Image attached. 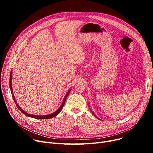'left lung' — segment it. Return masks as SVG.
Listing matches in <instances>:
<instances>
[{
  "mask_svg": "<svg viewBox=\"0 0 153 153\" xmlns=\"http://www.w3.org/2000/svg\"><path fill=\"white\" fill-rule=\"evenodd\" d=\"M91 111H92V110H91ZM92 114H93V115H94V116H95V117H96V116H95V115H94V114H93V112H92Z\"/></svg>",
  "mask_w": 153,
  "mask_h": 153,
  "instance_id": "obj_1",
  "label": "left lung"
}]
</instances>
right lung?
<instances>
[{"label":"right lung","mask_w":153,"mask_h":153,"mask_svg":"<svg viewBox=\"0 0 153 153\" xmlns=\"http://www.w3.org/2000/svg\"><path fill=\"white\" fill-rule=\"evenodd\" d=\"M12 71H11V72H10V81H9V82H10V91H11V93H12V97H13V100H14V102H15V104H16V105H17V107H18V108L20 110V111H22V113L24 114V115H27V116H28V117H31V118H36V119H49V118H53V117H56V115H58L59 113H60V111H61V110L62 109V108H63V107H64V103H65V102H66V98H67V97H68V95H69V92H70V91H71V90H69L68 92H67V94H66V96H65V97H64V100H63V102H62V105H61V107L56 110V111H54V113H53V114H49V115H42V116H38V115H30V114H27V113H26L25 111H24L20 107H19V105H18L17 104V101H16V100H15V97H14V95H13V91H12Z\"/></svg>","instance_id":"right-lung-1"}]
</instances>
